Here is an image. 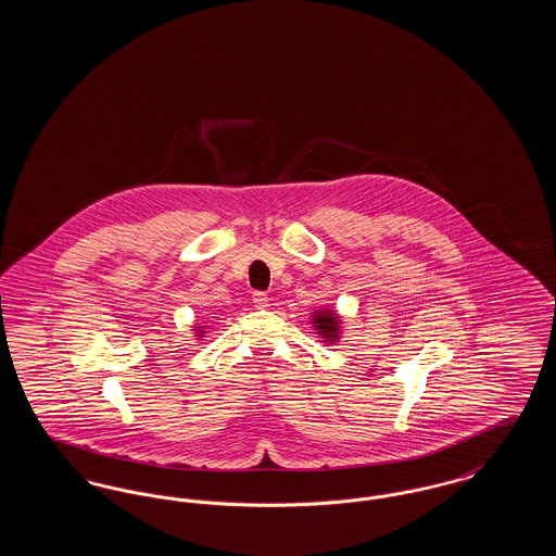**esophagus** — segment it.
<instances>
[{"mask_svg":"<svg viewBox=\"0 0 556 556\" xmlns=\"http://www.w3.org/2000/svg\"><path fill=\"white\" fill-rule=\"evenodd\" d=\"M252 302H254L256 308H266L268 306V295H266L265 291H254L252 293Z\"/></svg>","mask_w":556,"mask_h":556,"instance_id":"34e87169","label":"esophagus"}]
</instances>
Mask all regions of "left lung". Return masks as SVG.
Listing matches in <instances>:
<instances>
[{
  "mask_svg": "<svg viewBox=\"0 0 556 556\" xmlns=\"http://www.w3.org/2000/svg\"><path fill=\"white\" fill-rule=\"evenodd\" d=\"M313 327L317 329L318 340L325 344H336L342 338V317L331 308H320L313 313Z\"/></svg>",
  "mask_w": 556,
  "mask_h": 556,
  "instance_id": "8db88e82",
  "label": "left lung"
}]
</instances>
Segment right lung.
Listing matches in <instances>:
<instances>
[{
  "label": "right lung",
  "instance_id": "obj_1",
  "mask_svg": "<svg viewBox=\"0 0 556 556\" xmlns=\"http://www.w3.org/2000/svg\"><path fill=\"white\" fill-rule=\"evenodd\" d=\"M204 333H206L204 327H195V336H198V338H204Z\"/></svg>",
  "mask_w": 556,
  "mask_h": 556
}]
</instances>
